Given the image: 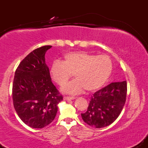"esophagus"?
Here are the masks:
<instances>
[{
    "label": "esophagus",
    "mask_w": 148,
    "mask_h": 148,
    "mask_svg": "<svg viewBox=\"0 0 148 148\" xmlns=\"http://www.w3.org/2000/svg\"><path fill=\"white\" fill-rule=\"evenodd\" d=\"M75 97H67V96H64L63 97L64 100H73L75 99Z\"/></svg>",
    "instance_id": "esophagus-1"
}]
</instances>
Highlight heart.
<instances>
[{"label": "heart", "instance_id": "obj_1", "mask_svg": "<svg viewBox=\"0 0 148 148\" xmlns=\"http://www.w3.org/2000/svg\"><path fill=\"white\" fill-rule=\"evenodd\" d=\"M111 59L105 55L97 56L85 51L67 53L64 60L53 62L50 73L53 80L59 86H64L72 77L76 79L62 88L68 94H78L84 91L93 92L106 83L112 72Z\"/></svg>", "mask_w": 148, "mask_h": 148}]
</instances>
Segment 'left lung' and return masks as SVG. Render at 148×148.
<instances>
[{
  "instance_id": "1",
  "label": "left lung",
  "mask_w": 148,
  "mask_h": 148,
  "mask_svg": "<svg viewBox=\"0 0 148 148\" xmlns=\"http://www.w3.org/2000/svg\"><path fill=\"white\" fill-rule=\"evenodd\" d=\"M127 81L111 83L91 96L83 120L90 126L102 128L110 125L118 118L126 101Z\"/></svg>"
}]
</instances>
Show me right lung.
<instances>
[{
    "label": "right lung",
    "instance_id": "obj_1",
    "mask_svg": "<svg viewBox=\"0 0 148 148\" xmlns=\"http://www.w3.org/2000/svg\"><path fill=\"white\" fill-rule=\"evenodd\" d=\"M46 45L30 52L20 62L14 74L12 99L20 119L32 128L42 129L52 123L62 100L53 84L45 53Z\"/></svg>",
    "mask_w": 148,
    "mask_h": 148
}]
</instances>
